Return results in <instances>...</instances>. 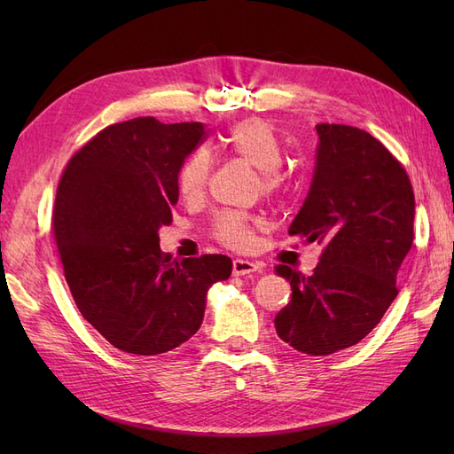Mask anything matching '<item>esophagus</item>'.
<instances>
[{"mask_svg": "<svg viewBox=\"0 0 454 454\" xmlns=\"http://www.w3.org/2000/svg\"><path fill=\"white\" fill-rule=\"evenodd\" d=\"M261 270H263V263H259V261H250V259L232 261V274H235V277H244V274L261 272Z\"/></svg>", "mask_w": 454, "mask_h": 454, "instance_id": "esophagus-1", "label": "esophagus"}]
</instances>
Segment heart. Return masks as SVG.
I'll return each mask as SVG.
<instances>
[{"label": "heart", "instance_id": "b5f03b06", "mask_svg": "<svg viewBox=\"0 0 454 454\" xmlns=\"http://www.w3.org/2000/svg\"><path fill=\"white\" fill-rule=\"evenodd\" d=\"M219 145L257 168V187L265 195H278L286 187L280 170L282 145L277 132L263 119L239 121L219 136ZM214 160L208 149L199 147L182 160L177 170V189L187 200L200 199L210 184ZM254 217L242 212H222L212 222L214 237L232 250H246L254 242Z\"/></svg>", "mask_w": 454, "mask_h": 454}]
</instances>
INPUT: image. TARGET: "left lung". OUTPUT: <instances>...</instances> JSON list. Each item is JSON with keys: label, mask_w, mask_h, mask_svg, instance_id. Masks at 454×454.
<instances>
[{"label": "left lung", "mask_w": 454, "mask_h": 454, "mask_svg": "<svg viewBox=\"0 0 454 454\" xmlns=\"http://www.w3.org/2000/svg\"><path fill=\"white\" fill-rule=\"evenodd\" d=\"M316 132L314 177L290 235L324 250L310 277L274 267L292 286L274 325L295 350L327 356L373 332L395 299L415 195L403 164L369 132L329 122Z\"/></svg>", "instance_id": "left-lung-1"}]
</instances>
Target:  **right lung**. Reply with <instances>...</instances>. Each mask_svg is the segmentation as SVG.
Here are the masks:
<instances>
[{
	"instance_id": "right-lung-1",
	"label": "right lung",
	"mask_w": 454,
	"mask_h": 454,
	"mask_svg": "<svg viewBox=\"0 0 454 454\" xmlns=\"http://www.w3.org/2000/svg\"><path fill=\"white\" fill-rule=\"evenodd\" d=\"M204 136L200 122L136 117L92 136L62 172L52 235L66 282L81 316L122 352L180 347L199 332L208 287L231 277L227 255L174 259L159 246L177 170Z\"/></svg>"
}]
</instances>
